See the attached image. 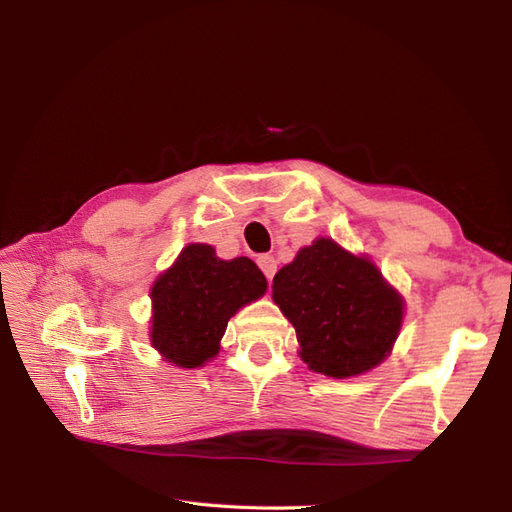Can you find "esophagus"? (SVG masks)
<instances>
[{
    "label": "esophagus",
    "mask_w": 512,
    "mask_h": 512,
    "mask_svg": "<svg viewBox=\"0 0 512 512\" xmlns=\"http://www.w3.org/2000/svg\"><path fill=\"white\" fill-rule=\"evenodd\" d=\"M258 267L262 273L267 275V280H273V275L277 271V260L269 254H262V256H258Z\"/></svg>",
    "instance_id": "esophagus-1"
}]
</instances>
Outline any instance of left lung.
Here are the masks:
<instances>
[{
	"mask_svg": "<svg viewBox=\"0 0 512 512\" xmlns=\"http://www.w3.org/2000/svg\"><path fill=\"white\" fill-rule=\"evenodd\" d=\"M273 301L292 322L309 369L350 378L386 359L404 301L367 258L331 239L303 247L273 277Z\"/></svg>",
	"mask_w": 512,
	"mask_h": 512,
	"instance_id": "left-lung-1",
	"label": "left lung"
}]
</instances>
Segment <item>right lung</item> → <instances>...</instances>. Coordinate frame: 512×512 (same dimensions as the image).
Segmentation results:
<instances>
[{"label": "right lung", "instance_id": "add662e5", "mask_svg": "<svg viewBox=\"0 0 512 512\" xmlns=\"http://www.w3.org/2000/svg\"><path fill=\"white\" fill-rule=\"evenodd\" d=\"M267 280L250 258L220 260L205 243L183 247L151 288V344L168 363L200 367L220 350L237 309L256 301Z\"/></svg>", "mask_w": 512, "mask_h": 512}]
</instances>
